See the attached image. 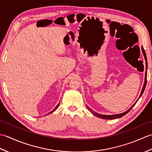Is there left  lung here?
I'll return each mask as SVG.
<instances>
[{"instance_id":"8db88e82","label":"left lung","mask_w":152,"mask_h":152,"mask_svg":"<svg viewBox=\"0 0 152 152\" xmlns=\"http://www.w3.org/2000/svg\"><path fill=\"white\" fill-rule=\"evenodd\" d=\"M142 53L144 55V59H145V61H146V72H145V78H144V85H143V87H142V91H141V93H140V96L139 98L138 99L137 101L135 102L134 104L131 106V107L127 110V111H125V112L124 113H121V114H114V115H103V114H98V113H96L95 112H94L93 110H92L90 108L89 106H88V108L89 111H91L92 112V114L95 115V116H97L98 118H102V119H117V118H120L121 117H123V116H124L125 114H127V113L129 112L132 109V108L133 107V106L135 105V104H136L137 102L138 101V99H139L141 96L142 95L144 91V89H145V88H146V83H147V69H148V63H147V57H146V52H145V51L144 50L143 47L142 46Z\"/></svg>"}]
</instances>
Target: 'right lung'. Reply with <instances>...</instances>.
I'll return each instance as SVG.
<instances>
[{
    "label": "right lung",
    "instance_id": "1",
    "mask_svg": "<svg viewBox=\"0 0 152 152\" xmlns=\"http://www.w3.org/2000/svg\"><path fill=\"white\" fill-rule=\"evenodd\" d=\"M59 106V104H57V105L56 106V107L54 108V110H52V111H51V112H50V113H48V114H51V113H52L53 112H54L55 110H56V109H57V108H58V106ZM46 115H47V114H46Z\"/></svg>",
    "mask_w": 152,
    "mask_h": 152
}]
</instances>
